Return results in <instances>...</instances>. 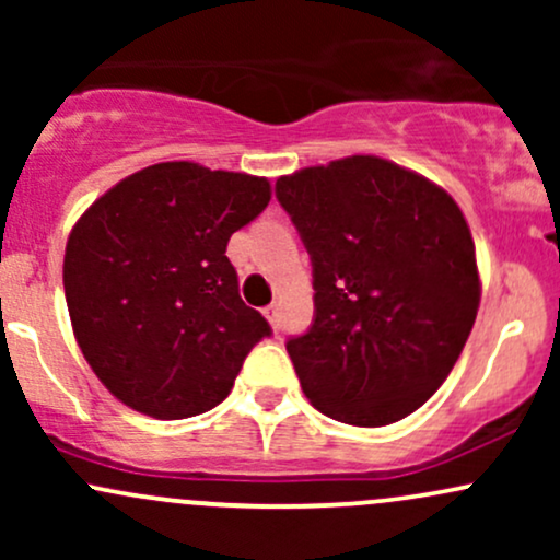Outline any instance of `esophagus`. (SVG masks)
<instances>
[{
  "label": "esophagus",
  "mask_w": 560,
  "mask_h": 560,
  "mask_svg": "<svg viewBox=\"0 0 560 560\" xmlns=\"http://www.w3.org/2000/svg\"><path fill=\"white\" fill-rule=\"evenodd\" d=\"M262 313H266V318L271 320V326H273V329L279 331V326H281V320H279V307H276V305H268L266 311H262Z\"/></svg>",
  "instance_id": "obj_1"
}]
</instances>
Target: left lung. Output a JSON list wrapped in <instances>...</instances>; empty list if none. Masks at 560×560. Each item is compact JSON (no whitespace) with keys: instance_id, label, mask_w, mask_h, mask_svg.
Here are the masks:
<instances>
[{"instance_id":"8db88e82","label":"left lung","mask_w":560,"mask_h":560,"mask_svg":"<svg viewBox=\"0 0 560 560\" xmlns=\"http://www.w3.org/2000/svg\"><path fill=\"white\" fill-rule=\"evenodd\" d=\"M313 266V324L287 339L302 392L350 427L419 410L458 361L479 311L464 213L440 186L352 155L276 182Z\"/></svg>"}]
</instances>
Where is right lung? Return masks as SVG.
Wrapping results in <instances>:
<instances>
[{
    "label": "right lung",
    "mask_w": 560,
    "mask_h": 560,
    "mask_svg": "<svg viewBox=\"0 0 560 560\" xmlns=\"http://www.w3.org/2000/svg\"><path fill=\"white\" fill-rule=\"evenodd\" d=\"M271 184L197 163H158L102 195L70 231L62 284L100 382L139 413L189 419L226 400L271 324L240 298L234 231Z\"/></svg>",
    "instance_id": "add662e5"
}]
</instances>
